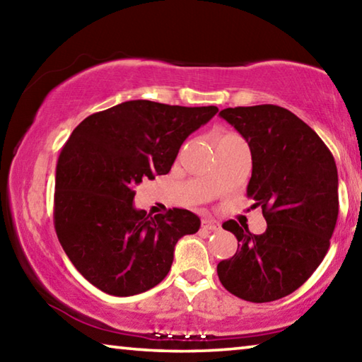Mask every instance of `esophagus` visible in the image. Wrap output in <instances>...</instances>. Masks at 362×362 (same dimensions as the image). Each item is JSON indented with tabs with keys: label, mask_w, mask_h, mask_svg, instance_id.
Segmentation results:
<instances>
[{
	"label": "esophagus",
	"mask_w": 362,
	"mask_h": 362,
	"mask_svg": "<svg viewBox=\"0 0 362 362\" xmlns=\"http://www.w3.org/2000/svg\"><path fill=\"white\" fill-rule=\"evenodd\" d=\"M201 226H203V230H207V231H217L220 230V222H217V220L214 218H203L201 220Z\"/></svg>",
	"instance_id": "obj_1"
}]
</instances>
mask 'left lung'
<instances>
[{
	"instance_id": "obj_1",
	"label": "left lung",
	"mask_w": 362,
	"mask_h": 362,
	"mask_svg": "<svg viewBox=\"0 0 362 362\" xmlns=\"http://www.w3.org/2000/svg\"><path fill=\"white\" fill-rule=\"evenodd\" d=\"M220 116L246 139L252 155L247 196L262 207L267 230L222 225L238 240L236 254L217 265L220 283L254 303L297 291L326 257L339 217V175L321 137L278 105L225 108Z\"/></svg>"
}]
</instances>
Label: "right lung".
I'll list each match as a JSON object with an SVG mask.
<instances>
[{"label": "right lung", "mask_w": 362, "mask_h": 362, "mask_svg": "<svg viewBox=\"0 0 362 362\" xmlns=\"http://www.w3.org/2000/svg\"><path fill=\"white\" fill-rule=\"evenodd\" d=\"M217 107L129 100L79 122L59 155L54 226L83 276L102 292L129 297L166 278L177 241L199 230L187 209L151 217L134 188L168 174L182 144Z\"/></svg>", "instance_id": "1"}]
</instances>
